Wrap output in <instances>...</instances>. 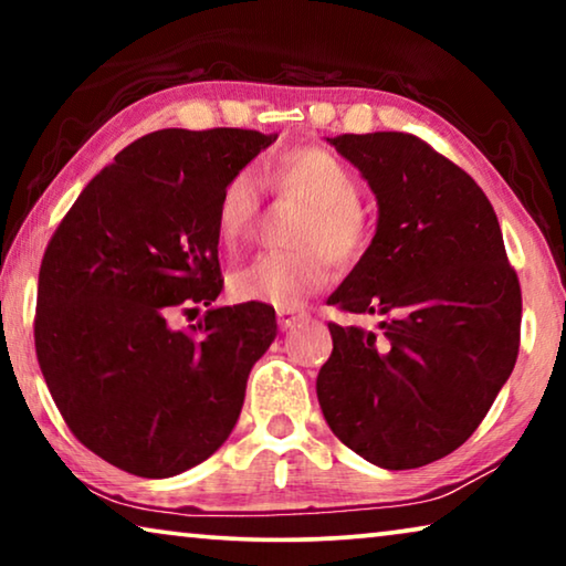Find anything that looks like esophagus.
<instances>
[{"label": "esophagus", "mask_w": 566, "mask_h": 566, "mask_svg": "<svg viewBox=\"0 0 566 566\" xmlns=\"http://www.w3.org/2000/svg\"><path fill=\"white\" fill-rule=\"evenodd\" d=\"M306 319L304 310H276V322H280V329H292L296 324Z\"/></svg>", "instance_id": "1"}]
</instances>
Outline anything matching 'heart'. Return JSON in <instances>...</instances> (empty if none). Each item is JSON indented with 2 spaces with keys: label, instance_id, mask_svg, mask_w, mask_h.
<instances>
[{
  "label": "heart",
  "instance_id": "obj_1",
  "mask_svg": "<svg viewBox=\"0 0 566 566\" xmlns=\"http://www.w3.org/2000/svg\"><path fill=\"white\" fill-rule=\"evenodd\" d=\"M266 185L310 202L294 232L296 249L264 252L229 276V290L242 302L294 310L332 276V260L354 266L371 247V222L361 199V181L347 161L314 145L292 147L266 167ZM264 191L249 169H239L219 189L214 224L222 242L234 249L254 234Z\"/></svg>",
  "mask_w": 566,
  "mask_h": 566
}]
</instances>
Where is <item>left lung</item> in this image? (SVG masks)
<instances>
[{
    "mask_svg": "<svg viewBox=\"0 0 566 566\" xmlns=\"http://www.w3.org/2000/svg\"><path fill=\"white\" fill-rule=\"evenodd\" d=\"M329 145L369 181L377 234L329 304L381 314L379 332L329 322L317 377L342 444L385 469L462 447L510 379L522 329L520 276L476 181L407 132L342 134Z\"/></svg>",
    "mask_w": 566,
    "mask_h": 566,
    "instance_id": "8db88e82",
    "label": "left lung"
}]
</instances>
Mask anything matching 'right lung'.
I'll use <instances>...</instances> for the list:
<instances>
[{
    "instance_id": "add662e5",
    "label": "right lung",
    "mask_w": 566,
    "mask_h": 566,
    "mask_svg": "<svg viewBox=\"0 0 566 566\" xmlns=\"http://www.w3.org/2000/svg\"><path fill=\"white\" fill-rule=\"evenodd\" d=\"M274 137L254 129H159L124 147L44 249L34 347L80 442L124 472H187L227 442L247 377L276 337L270 304H212L224 280L217 197Z\"/></svg>"
}]
</instances>
